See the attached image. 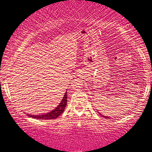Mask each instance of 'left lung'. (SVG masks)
<instances>
[{
  "label": "left lung",
  "mask_w": 152,
  "mask_h": 152,
  "mask_svg": "<svg viewBox=\"0 0 152 152\" xmlns=\"http://www.w3.org/2000/svg\"><path fill=\"white\" fill-rule=\"evenodd\" d=\"M98 114H100V113H99V112H98ZM100 116H101L102 117H104V118H109V117L108 116H104V115H102V114H100Z\"/></svg>",
  "instance_id": "8db88e82"
}]
</instances>
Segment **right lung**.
<instances>
[{"instance_id": "right-lung-1", "label": "right lung", "mask_w": 152, "mask_h": 152, "mask_svg": "<svg viewBox=\"0 0 152 152\" xmlns=\"http://www.w3.org/2000/svg\"><path fill=\"white\" fill-rule=\"evenodd\" d=\"M67 91L64 94V96L63 99L60 102L59 104L56 107L54 110L51 111L50 112L46 113L45 114L42 115H31V114H27L28 116L31 117V118H37L40 120H48V119H54L58 117L62 113L64 112L66 105H67Z\"/></svg>"}]
</instances>
